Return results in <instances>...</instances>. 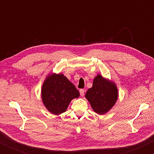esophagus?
I'll return each instance as SVG.
<instances>
[{
    "mask_svg": "<svg viewBox=\"0 0 154 154\" xmlns=\"http://www.w3.org/2000/svg\"><path fill=\"white\" fill-rule=\"evenodd\" d=\"M79 93H80L81 96H84V95H85V90H83V89L79 90Z\"/></svg>",
    "mask_w": 154,
    "mask_h": 154,
    "instance_id": "esophagus-1",
    "label": "esophagus"
}]
</instances>
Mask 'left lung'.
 I'll use <instances>...</instances> for the list:
<instances>
[{
	"instance_id": "8db88e82",
	"label": "left lung",
	"mask_w": 154,
	"mask_h": 154,
	"mask_svg": "<svg viewBox=\"0 0 154 154\" xmlns=\"http://www.w3.org/2000/svg\"><path fill=\"white\" fill-rule=\"evenodd\" d=\"M85 98L98 114H104L114 106L118 98V91L114 82L98 75L93 80V87L88 90Z\"/></svg>"
}]
</instances>
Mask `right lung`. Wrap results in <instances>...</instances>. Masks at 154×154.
<instances>
[{
	"label": "right lung",
	"instance_id": "1",
	"mask_svg": "<svg viewBox=\"0 0 154 154\" xmlns=\"http://www.w3.org/2000/svg\"><path fill=\"white\" fill-rule=\"evenodd\" d=\"M41 93L45 106L56 115L65 112L71 100L79 96L75 86L62 74L48 76L43 83Z\"/></svg>",
	"mask_w": 154,
	"mask_h": 154
}]
</instances>
